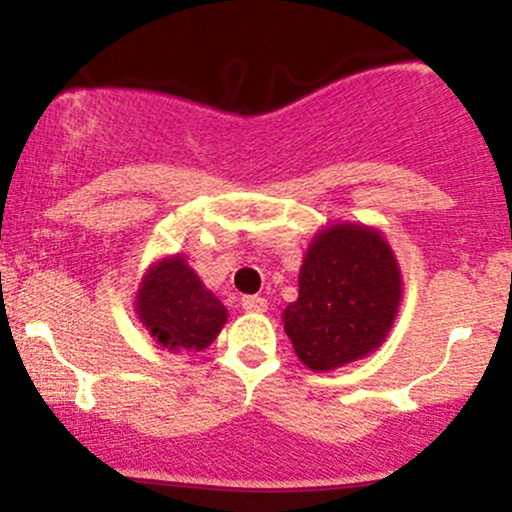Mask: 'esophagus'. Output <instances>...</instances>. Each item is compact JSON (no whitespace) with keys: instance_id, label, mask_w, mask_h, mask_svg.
Listing matches in <instances>:
<instances>
[{"instance_id":"esophagus-1","label":"esophagus","mask_w":512,"mask_h":512,"mask_svg":"<svg viewBox=\"0 0 512 512\" xmlns=\"http://www.w3.org/2000/svg\"><path fill=\"white\" fill-rule=\"evenodd\" d=\"M240 305H243L245 313H264V310H267V301L260 296H245Z\"/></svg>"}]
</instances>
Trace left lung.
<instances>
[{"mask_svg":"<svg viewBox=\"0 0 512 512\" xmlns=\"http://www.w3.org/2000/svg\"><path fill=\"white\" fill-rule=\"evenodd\" d=\"M402 301V274L383 233L332 223L303 257L298 301L284 310V330L310 370H334L385 342Z\"/></svg>","mask_w":512,"mask_h":512,"instance_id":"8db88e82","label":"left lung"}]
</instances>
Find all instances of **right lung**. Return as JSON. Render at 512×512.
Instances as JSON below:
<instances>
[{
  "label": "right lung",
  "mask_w": 512,
  "mask_h": 512,
  "mask_svg": "<svg viewBox=\"0 0 512 512\" xmlns=\"http://www.w3.org/2000/svg\"><path fill=\"white\" fill-rule=\"evenodd\" d=\"M137 315L163 349L202 351L219 337L228 310L185 257H163L144 274L137 291Z\"/></svg>",
  "instance_id": "obj_1"
}]
</instances>
